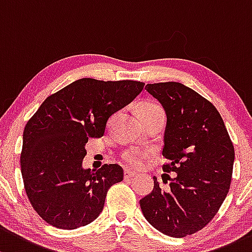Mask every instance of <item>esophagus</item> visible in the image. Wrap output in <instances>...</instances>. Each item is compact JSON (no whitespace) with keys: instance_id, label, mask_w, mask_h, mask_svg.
Wrapping results in <instances>:
<instances>
[{"instance_id":"esophagus-1","label":"esophagus","mask_w":252,"mask_h":252,"mask_svg":"<svg viewBox=\"0 0 252 252\" xmlns=\"http://www.w3.org/2000/svg\"><path fill=\"white\" fill-rule=\"evenodd\" d=\"M135 175H136V174L133 173V171H130L129 169H124V179H126V180L131 179V177H134Z\"/></svg>"}]
</instances>
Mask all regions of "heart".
<instances>
[{"instance_id": "b5f03b06", "label": "heart", "mask_w": 252, "mask_h": 252, "mask_svg": "<svg viewBox=\"0 0 252 252\" xmlns=\"http://www.w3.org/2000/svg\"><path fill=\"white\" fill-rule=\"evenodd\" d=\"M137 112H139L141 119H145L150 116H153L155 113L163 112V108L160 107L157 102L153 101H142L137 107ZM147 152H142V151L137 150V148H128L122 153V159L126 164H128L131 168H139L142 164L145 158L147 157Z\"/></svg>"}]
</instances>
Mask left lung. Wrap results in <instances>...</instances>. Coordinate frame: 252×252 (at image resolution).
Here are the masks:
<instances>
[{"instance_id": "1", "label": "left lung", "mask_w": 252, "mask_h": 252, "mask_svg": "<svg viewBox=\"0 0 252 252\" xmlns=\"http://www.w3.org/2000/svg\"><path fill=\"white\" fill-rule=\"evenodd\" d=\"M166 115L163 157L165 173H175L166 189L155 180L140 200L156 229L184 238L204 228L219 211L231 186L234 147L221 115L210 101L177 82L147 84ZM164 184L168 181L163 180Z\"/></svg>"}]
</instances>
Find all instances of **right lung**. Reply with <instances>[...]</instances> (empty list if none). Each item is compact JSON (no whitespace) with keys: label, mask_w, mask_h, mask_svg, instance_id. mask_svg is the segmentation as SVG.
Wrapping results in <instances>:
<instances>
[{"label":"right lung","mask_w":252,"mask_h":252,"mask_svg":"<svg viewBox=\"0 0 252 252\" xmlns=\"http://www.w3.org/2000/svg\"><path fill=\"white\" fill-rule=\"evenodd\" d=\"M137 81L81 78L47 97L26 123L20 156L24 187L47 223L76 229L94 221L107 190L123 180L118 164L83 169L86 144L101 137L108 118L142 92Z\"/></svg>","instance_id":"add662e5"}]
</instances>
